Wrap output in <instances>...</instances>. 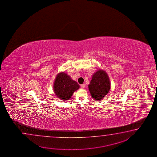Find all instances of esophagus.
I'll list each match as a JSON object with an SVG mask.
<instances>
[{
    "instance_id": "1",
    "label": "esophagus",
    "mask_w": 157,
    "mask_h": 157,
    "mask_svg": "<svg viewBox=\"0 0 157 157\" xmlns=\"http://www.w3.org/2000/svg\"><path fill=\"white\" fill-rule=\"evenodd\" d=\"M85 84H82V85H81V87L82 89H84V88H85Z\"/></svg>"
}]
</instances>
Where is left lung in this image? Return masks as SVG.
I'll use <instances>...</instances> for the list:
<instances>
[{"label": "left lung", "mask_w": 157, "mask_h": 157, "mask_svg": "<svg viewBox=\"0 0 157 157\" xmlns=\"http://www.w3.org/2000/svg\"><path fill=\"white\" fill-rule=\"evenodd\" d=\"M88 88L94 100L100 101L105 98L110 89V79L106 71L99 69L94 72Z\"/></svg>", "instance_id": "8db88e82"}]
</instances>
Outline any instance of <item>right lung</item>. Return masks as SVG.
<instances>
[{
	"label": "right lung",
	"mask_w": 157,
	"mask_h": 157,
	"mask_svg": "<svg viewBox=\"0 0 157 157\" xmlns=\"http://www.w3.org/2000/svg\"><path fill=\"white\" fill-rule=\"evenodd\" d=\"M53 88L57 98L60 100L66 101L69 100L74 92L80 88V85L67 73L60 72L56 75Z\"/></svg>",
	"instance_id": "add662e5"
}]
</instances>
